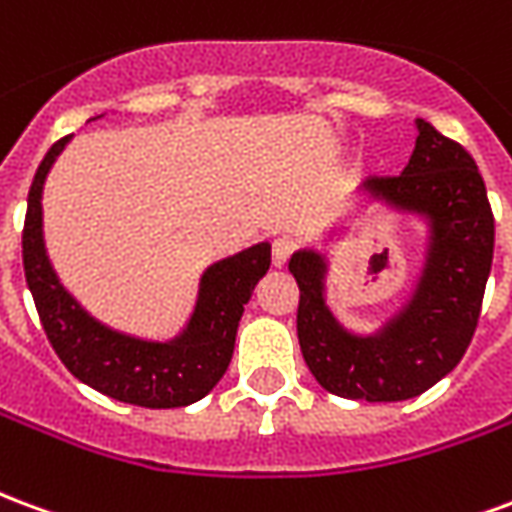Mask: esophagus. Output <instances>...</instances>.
I'll return each instance as SVG.
<instances>
[{
	"label": "esophagus",
	"instance_id": "obj_1",
	"mask_svg": "<svg viewBox=\"0 0 512 512\" xmlns=\"http://www.w3.org/2000/svg\"><path fill=\"white\" fill-rule=\"evenodd\" d=\"M293 249H296V241L288 238V235H282L274 241V249H271V257H274V266H285L293 255Z\"/></svg>",
	"mask_w": 512,
	"mask_h": 512
}]
</instances>
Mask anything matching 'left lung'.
I'll return each mask as SVG.
<instances>
[{
  "mask_svg": "<svg viewBox=\"0 0 512 512\" xmlns=\"http://www.w3.org/2000/svg\"><path fill=\"white\" fill-rule=\"evenodd\" d=\"M417 147L400 175L365 180V189L430 219L428 266L406 310L376 337L345 332L323 301L315 252L290 257L299 285L296 332L315 381L348 400L392 403L422 395L458 365L472 343L494 260V211L466 147L417 120Z\"/></svg>",
  "mask_w": 512,
  "mask_h": 512,
  "instance_id": "1",
  "label": "left lung"
}]
</instances>
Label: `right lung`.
<instances>
[{
    "mask_svg": "<svg viewBox=\"0 0 512 512\" xmlns=\"http://www.w3.org/2000/svg\"><path fill=\"white\" fill-rule=\"evenodd\" d=\"M68 139L71 136L54 142L40 161L29 186L27 219L21 233L24 274L43 332L62 365L101 395L145 408L189 406L208 395L230 365L238 321L252 290L271 266V246L257 244L205 271L197 310L178 340L147 343L106 329L62 288L43 249V180Z\"/></svg>",
    "mask_w": 512,
    "mask_h": 512,
    "instance_id": "add662e5",
    "label": "right lung"
}]
</instances>
